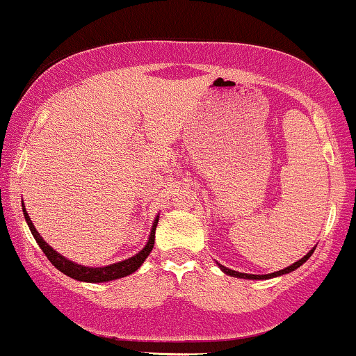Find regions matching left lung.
<instances>
[{"label":"left lung","mask_w":356,"mask_h":356,"mask_svg":"<svg viewBox=\"0 0 356 356\" xmlns=\"http://www.w3.org/2000/svg\"><path fill=\"white\" fill-rule=\"evenodd\" d=\"M313 251L314 249H312V251L308 252V254H306L305 257H301L300 261H296L295 264H291V266H288V268H284V269H281V271H276V273H271V275H246V273H239V271H232V269H229V268H224V266H220L219 264V268L222 269L224 273H226V275H229V276H234V277H244V280H269V277H275V276H281V275H286V273H291V271H295L296 268H300L301 264L303 263H306V261H308V257L313 254Z\"/></svg>","instance_id":"left-lung-1"}]
</instances>
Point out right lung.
I'll use <instances>...</instances> for the list:
<instances>
[{
    "label": "right lung",
    "mask_w": 356,
    "mask_h": 356,
    "mask_svg": "<svg viewBox=\"0 0 356 356\" xmlns=\"http://www.w3.org/2000/svg\"><path fill=\"white\" fill-rule=\"evenodd\" d=\"M23 214L28 222V227H30L31 234H33V238L36 239V243H38V246L42 248L44 256L48 257V261H50L53 266L58 269V271L63 273V275L73 277V280L87 281V283H105V281L118 280V277L129 276L132 275L134 271H137V269L140 268V264L145 261V257L150 254V251H152L154 239H155V227H157V222H159V218L154 220L152 231H150V236H149V243H147V246L142 249L138 254L129 257V259L125 261H120V263L110 264V266H105V268H85L81 266V264H76L73 263V261L67 259V257L60 256L55 249L48 246V243H44L42 236L38 234V231L35 229L28 212L24 211V206H23Z\"/></svg>",
    "instance_id": "obj_1"
}]
</instances>
